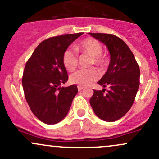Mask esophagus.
<instances>
[{
	"mask_svg": "<svg viewBox=\"0 0 159 159\" xmlns=\"http://www.w3.org/2000/svg\"><path fill=\"white\" fill-rule=\"evenodd\" d=\"M78 91H81V90L84 89V87H83V86L78 85Z\"/></svg>",
	"mask_w": 159,
	"mask_h": 159,
	"instance_id": "obj_1",
	"label": "esophagus"
}]
</instances>
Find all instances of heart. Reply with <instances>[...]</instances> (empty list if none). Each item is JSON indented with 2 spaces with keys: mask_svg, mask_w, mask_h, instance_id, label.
I'll list each match as a JSON object with an SVG mask.
<instances>
[{
  "mask_svg": "<svg viewBox=\"0 0 159 159\" xmlns=\"http://www.w3.org/2000/svg\"><path fill=\"white\" fill-rule=\"evenodd\" d=\"M75 49L78 52L86 54L91 56V60L90 65H95L99 68H102L105 65V60L102 55V47L100 43L93 38H87L83 40ZM63 64L67 70L73 71L78 65V57L73 49L68 48L64 52ZM98 72L95 68L82 69L75 72L70 76V82L80 86H88L92 84L98 78Z\"/></svg>",
  "mask_w": 159,
  "mask_h": 159,
  "instance_id": "b5f03b06",
  "label": "heart"
}]
</instances>
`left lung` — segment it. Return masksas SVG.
Segmentation results:
<instances>
[{
  "mask_svg": "<svg viewBox=\"0 0 159 159\" xmlns=\"http://www.w3.org/2000/svg\"><path fill=\"white\" fill-rule=\"evenodd\" d=\"M89 34L103 43L110 54L108 70L98 81L110 89L106 94L105 89L94 90L90 105L100 119L112 122L122 118L132 106L139 87L140 69L133 53L121 38L108 34Z\"/></svg>",
  "mask_w": 159,
  "mask_h": 159,
  "instance_id": "left-lung-1",
  "label": "left lung"
}]
</instances>
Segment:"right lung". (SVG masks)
<instances>
[{
    "mask_svg": "<svg viewBox=\"0 0 159 159\" xmlns=\"http://www.w3.org/2000/svg\"><path fill=\"white\" fill-rule=\"evenodd\" d=\"M83 33L50 38L34 51L25 65L22 85L34 115L48 125L60 122L68 115L76 84L61 87L68 79L63 64L64 52Z\"/></svg>",
    "mask_w": 159,
    "mask_h": 159,
    "instance_id": "obj_1",
    "label": "right lung"
}]
</instances>
